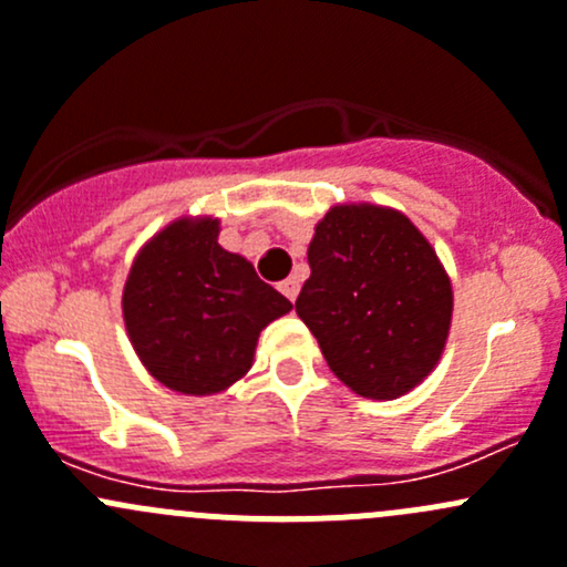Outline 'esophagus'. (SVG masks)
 <instances>
[{"instance_id": "34e87169", "label": "esophagus", "mask_w": 567, "mask_h": 567, "mask_svg": "<svg viewBox=\"0 0 567 567\" xmlns=\"http://www.w3.org/2000/svg\"><path fill=\"white\" fill-rule=\"evenodd\" d=\"M279 290H282V293H285V299L296 301V296H299V279H296V277L285 279V282L279 285Z\"/></svg>"}]
</instances>
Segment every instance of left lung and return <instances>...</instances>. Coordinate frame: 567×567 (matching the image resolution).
<instances>
[{"mask_svg": "<svg viewBox=\"0 0 567 567\" xmlns=\"http://www.w3.org/2000/svg\"><path fill=\"white\" fill-rule=\"evenodd\" d=\"M296 312L331 373L362 398L414 390L444 351L453 288L436 251L403 214L337 205L320 219Z\"/></svg>", "mask_w": 567, "mask_h": 567, "instance_id": "obj_1", "label": "left lung"}]
</instances>
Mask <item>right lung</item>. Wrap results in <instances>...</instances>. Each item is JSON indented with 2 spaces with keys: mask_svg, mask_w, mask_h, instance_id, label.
I'll return each mask as SVG.
<instances>
[{
  "mask_svg": "<svg viewBox=\"0 0 567 567\" xmlns=\"http://www.w3.org/2000/svg\"><path fill=\"white\" fill-rule=\"evenodd\" d=\"M216 238V219L173 221L140 251L123 290L142 364L183 394H214L241 379L257 334L293 307Z\"/></svg>",
  "mask_w": 567,
  "mask_h": 567,
  "instance_id": "obj_1",
  "label": "right lung"
}]
</instances>
